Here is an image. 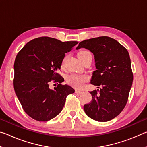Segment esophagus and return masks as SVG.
Masks as SVG:
<instances>
[{"label":"esophagus","instance_id":"1","mask_svg":"<svg viewBox=\"0 0 147 147\" xmlns=\"http://www.w3.org/2000/svg\"><path fill=\"white\" fill-rule=\"evenodd\" d=\"M75 93H79V94H80V93H82V91H80V90H78V89H76V90H75Z\"/></svg>","mask_w":147,"mask_h":147}]
</instances>
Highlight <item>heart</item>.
Here are the masks:
<instances>
[{
  "label": "heart",
  "mask_w": 147,
  "mask_h": 147,
  "mask_svg": "<svg viewBox=\"0 0 147 147\" xmlns=\"http://www.w3.org/2000/svg\"><path fill=\"white\" fill-rule=\"evenodd\" d=\"M88 56H91V54L88 51H81L78 53V58L82 59L84 57ZM65 60V58H63L61 62V67H64ZM89 80V76L87 74H72L67 77V82L71 86L74 87L76 88H83L84 84Z\"/></svg>",
  "instance_id": "heart-1"
}]
</instances>
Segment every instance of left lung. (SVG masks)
Listing matches in <instances>:
<instances>
[{
	"mask_svg": "<svg viewBox=\"0 0 147 147\" xmlns=\"http://www.w3.org/2000/svg\"><path fill=\"white\" fill-rule=\"evenodd\" d=\"M80 48L93 54L96 70L91 84L100 87L89 92L92 100L84 106V111L96 121H110L120 114L128 101L133 82L130 55L117 41L107 36L81 41L76 49Z\"/></svg>",
	"mask_w": 147,
	"mask_h": 147,
	"instance_id": "left-lung-1",
	"label": "left lung"
}]
</instances>
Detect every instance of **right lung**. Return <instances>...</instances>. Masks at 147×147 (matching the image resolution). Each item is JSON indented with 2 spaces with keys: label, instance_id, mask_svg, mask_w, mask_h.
Instances as JSON below:
<instances>
[{
  "label": "right lung",
  "instance_id": "right-lung-1",
  "mask_svg": "<svg viewBox=\"0 0 147 147\" xmlns=\"http://www.w3.org/2000/svg\"><path fill=\"white\" fill-rule=\"evenodd\" d=\"M78 43L41 37L29 41L17 54L14 90L24 111L32 119L48 121L54 118L63 109L67 96L74 93L70 86L62 85L64 79L58 71L65 53ZM53 79L59 85L52 90L49 84Z\"/></svg>",
  "mask_w": 147,
  "mask_h": 147
}]
</instances>
